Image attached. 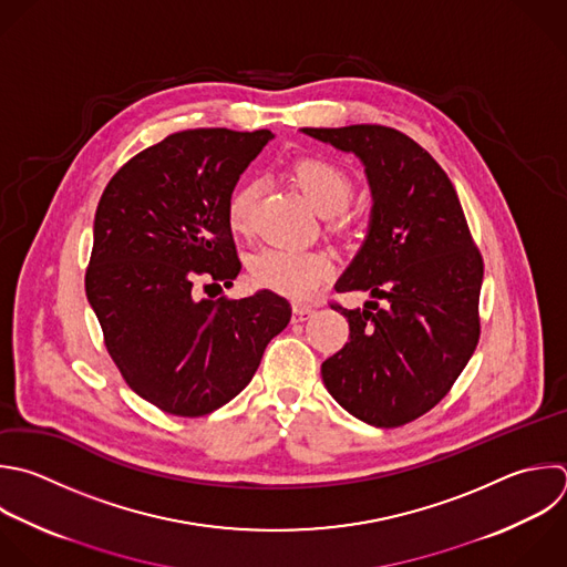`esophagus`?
Masks as SVG:
<instances>
[{"label":"esophagus","mask_w":567,"mask_h":567,"mask_svg":"<svg viewBox=\"0 0 567 567\" xmlns=\"http://www.w3.org/2000/svg\"><path fill=\"white\" fill-rule=\"evenodd\" d=\"M312 315H315V310L308 308V306H301V303H295V306H292V323L308 321Z\"/></svg>","instance_id":"esophagus-1"}]
</instances>
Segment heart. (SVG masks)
<instances>
[{"mask_svg": "<svg viewBox=\"0 0 567 567\" xmlns=\"http://www.w3.org/2000/svg\"><path fill=\"white\" fill-rule=\"evenodd\" d=\"M292 177L312 208L321 215L341 213L352 197L350 177L328 159L303 157L292 164ZM257 197V186L239 184L226 204V217L233 230H244ZM250 281L257 288L277 292L290 299L310 297L330 275L332 259L321 250H299L270 246L252 255L248 261Z\"/></svg>", "mask_w": 567, "mask_h": 567, "instance_id": "heart-1", "label": "heart"}]
</instances>
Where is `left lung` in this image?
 Wrapping results in <instances>:
<instances>
[{
	"label": "left lung",
	"mask_w": 567,
	"mask_h": 567,
	"mask_svg": "<svg viewBox=\"0 0 567 567\" xmlns=\"http://www.w3.org/2000/svg\"><path fill=\"white\" fill-rule=\"evenodd\" d=\"M301 133L352 153L372 197L365 239L334 284L372 301L334 306L350 341L321 363L323 383L363 423H410L447 394L476 348L481 255L452 182L408 135L372 124Z\"/></svg>",
	"instance_id": "8db88e82"
}]
</instances>
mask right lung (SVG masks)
Segmentation results:
<instances>
[{
  "label": "right lung",
  "instance_id": "obj_1",
  "mask_svg": "<svg viewBox=\"0 0 567 567\" xmlns=\"http://www.w3.org/2000/svg\"><path fill=\"white\" fill-rule=\"evenodd\" d=\"M272 137L175 133L133 157L100 199L86 297L126 383L168 414L204 416L235 399L290 321V303L270 290L213 301L193 288L202 275L226 288L239 275L226 204Z\"/></svg>",
  "mask_w": 567,
  "mask_h": 567
}]
</instances>
